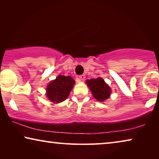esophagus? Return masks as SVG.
Masks as SVG:
<instances>
[{
	"label": "esophagus",
	"mask_w": 159,
	"mask_h": 159,
	"mask_svg": "<svg viewBox=\"0 0 159 159\" xmlns=\"http://www.w3.org/2000/svg\"><path fill=\"white\" fill-rule=\"evenodd\" d=\"M79 78L81 80H84V78H85V76H84V75H80V76H79Z\"/></svg>",
	"instance_id": "obj_1"
}]
</instances>
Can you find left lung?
I'll return each mask as SVG.
<instances>
[{
  "instance_id": "8db88e82",
  "label": "left lung",
  "mask_w": 159,
  "mask_h": 159,
  "mask_svg": "<svg viewBox=\"0 0 159 159\" xmlns=\"http://www.w3.org/2000/svg\"><path fill=\"white\" fill-rule=\"evenodd\" d=\"M86 83L97 101H103L109 98L111 90L102 78L99 77L97 79L88 80Z\"/></svg>"
}]
</instances>
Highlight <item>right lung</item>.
Segmentation results:
<instances>
[{
  "mask_svg": "<svg viewBox=\"0 0 159 159\" xmlns=\"http://www.w3.org/2000/svg\"><path fill=\"white\" fill-rule=\"evenodd\" d=\"M75 82V80L69 76L59 75L48 85L46 89L48 98L53 103H60L65 101L70 93Z\"/></svg>",
  "mask_w": 159,
  "mask_h": 159,
  "instance_id": "right-lung-1",
  "label": "right lung"
}]
</instances>
